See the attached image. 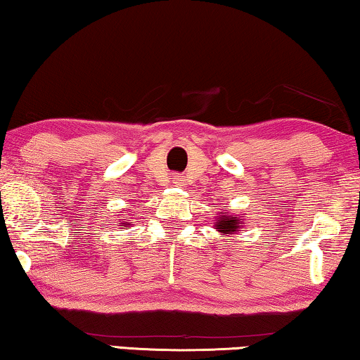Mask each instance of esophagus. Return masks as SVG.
Segmentation results:
<instances>
[{"mask_svg": "<svg viewBox=\"0 0 360 360\" xmlns=\"http://www.w3.org/2000/svg\"><path fill=\"white\" fill-rule=\"evenodd\" d=\"M174 184H175V185H181V179H175Z\"/></svg>", "mask_w": 360, "mask_h": 360, "instance_id": "esophagus-1", "label": "esophagus"}]
</instances>
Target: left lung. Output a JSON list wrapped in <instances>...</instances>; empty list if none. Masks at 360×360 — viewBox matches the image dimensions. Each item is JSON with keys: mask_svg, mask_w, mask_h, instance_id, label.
I'll return each instance as SVG.
<instances>
[{"mask_svg": "<svg viewBox=\"0 0 360 360\" xmlns=\"http://www.w3.org/2000/svg\"><path fill=\"white\" fill-rule=\"evenodd\" d=\"M241 225H243V215H231L229 212V209L220 212L214 222L215 230H217L219 233H224L225 236H231L235 231H240Z\"/></svg>", "mask_w": 360, "mask_h": 360, "instance_id": "8db88e82", "label": "left lung"}]
</instances>
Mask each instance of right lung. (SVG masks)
Masks as SVG:
<instances>
[{"label":"right lung","mask_w":360,"mask_h":360,"mask_svg":"<svg viewBox=\"0 0 360 360\" xmlns=\"http://www.w3.org/2000/svg\"><path fill=\"white\" fill-rule=\"evenodd\" d=\"M120 226H131V222H127V219H122V224Z\"/></svg>","instance_id":"1"}]
</instances>
